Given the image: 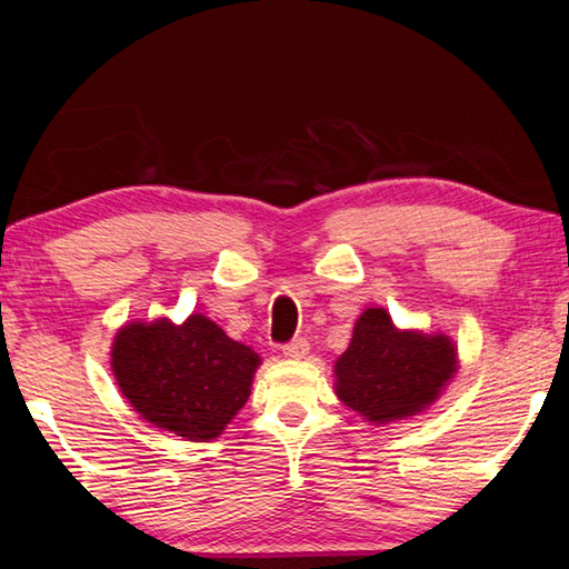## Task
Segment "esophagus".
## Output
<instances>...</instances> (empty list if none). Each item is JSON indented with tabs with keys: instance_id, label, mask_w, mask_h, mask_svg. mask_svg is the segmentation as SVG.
I'll use <instances>...</instances> for the list:
<instances>
[{
	"instance_id": "esophagus-1",
	"label": "esophagus",
	"mask_w": 569,
	"mask_h": 569,
	"mask_svg": "<svg viewBox=\"0 0 569 569\" xmlns=\"http://www.w3.org/2000/svg\"><path fill=\"white\" fill-rule=\"evenodd\" d=\"M308 352H310V345L306 340H293L283 347L286 359H303V357H308Z\"/></svg>"
}]
</instances>
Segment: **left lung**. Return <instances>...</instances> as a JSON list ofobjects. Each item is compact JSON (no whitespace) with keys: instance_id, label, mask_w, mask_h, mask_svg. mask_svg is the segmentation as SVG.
<instances>
[{"instance_id":"1","label":"left lung","mask_w":569,"mask_h":569,"mask_svg":"<svg viewBox=\"0 0 569 569\" xmlns=\"http://www.w3.org/2000/svg\"><path fill=\"white\" fill-rule=\"evenodd\" d=\"M332 371L337 398L381 428L438 401L459 371V357L450 335L401 330L383 308H367Z\"/></svg>"}]
</instances>
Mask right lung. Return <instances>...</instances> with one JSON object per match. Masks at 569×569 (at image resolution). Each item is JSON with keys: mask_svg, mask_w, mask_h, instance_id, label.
Instances as JSON below:
<instances>
[{"mask_svg": "<svg viewBox=\"0 0 569 569\" xmlns=\"http://www.w3.org/2000/svg\"><path fill=\"white\" fill-rule=\"evenodd\" d=\"M112 373L137 413L190 442H210L249 401L261 357L210 318L127 322L112 342Z\"/></svg>", "mask_w": 569, "mask_h": 569, "instance_id": "1", "label": "right lung"}]
</instances>
